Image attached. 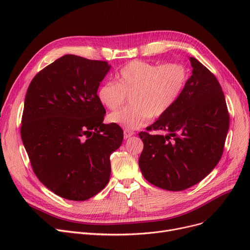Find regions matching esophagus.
Returning a JSON list of instances; mask_svg holds the SVG:
<instances>
[{"mask_svg":"<svg viewBox=\"0 0 250 250\" xmlns=\"http://www.w3.org/2000/svg\"><path fill=\"white\" fill-rule=\"evenodd\" d=\"M134 134H135V133H134V132H132V130H129V129H125V132H124V137H125V139H128L129 137H132Z\"/></svg>","mask_w":250,"mask_h":250,"instance_id":"1","label":"esophagus"}]
</instances>
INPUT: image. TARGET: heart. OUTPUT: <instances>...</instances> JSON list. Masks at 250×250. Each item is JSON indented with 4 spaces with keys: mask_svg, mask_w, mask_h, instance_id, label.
<instances>
[{
    "mask_svg": "<svg viewBox=\"0 0 250 250\" xmlns=\"http://www.w3.org/2000/svg\"><path fill=\"white\" fill-rule=\"evenodd\" d=\"M188 81V71L181 63L165 64L132 61L116 74V83L105 81L97 89L99 102L110 110L125 103L126 95L133 105L109 114L110 123L126 129L145 125L150 117H160L172 108Z\"/></svg>",
    "mask_w": 250,
    "mask_h": 250,
    "instance_id": "obj_1",
    "label": "heart"
}]
</instances>
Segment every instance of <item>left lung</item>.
<instances>
[{
  "mask_svg": "<svg viewBox=\"0 0 250 250\" xmlns=\"http://www.w3.org/2000/svg\"><path fill=\"white\" fill-rule=\"evenodd\" d=\"M192 75L172 108L141 132L143 176L166 190H185L203 180L220 161L229 129L224 93L215 75L189 58Z\"/></svg>",
  "mask_w": 250,
  "mask_h": 250,
  "instance_id": "1",
  "label": "left lung"
}]
</instances>
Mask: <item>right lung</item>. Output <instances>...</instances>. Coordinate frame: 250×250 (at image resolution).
<instances>
[{
	"label": "right lung",
	"instance_id": "add662e5",
	"mask_svg": "<svg viewBox=\"0 0 250 250\" xmlns=\"http://www.w3.org/2000/svg\"><path fill=\"white\" fill-rule=\"evenodd\" d=\"M107 62L65 55L37 73L27 89L21 138L37 178L52 192L82 202L107 185L109 157L124 139L104 125L97 98Z\"/></svg>",
	"mask_w": 250,
	"mask_h": 250
}]
</instances>
